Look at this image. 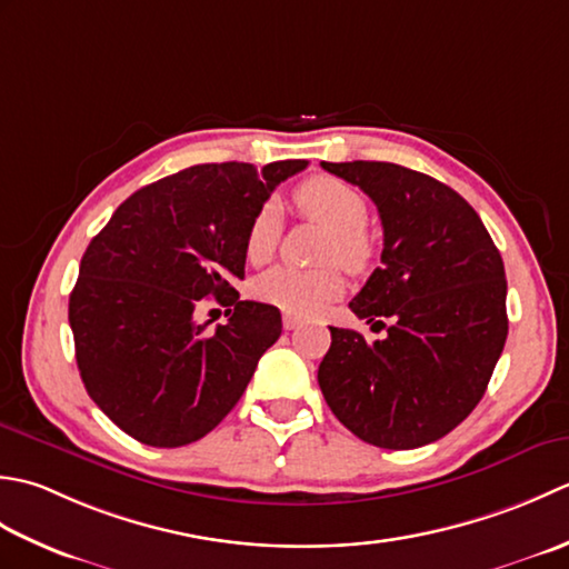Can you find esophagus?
Listing matches in <instances>:
<instances>
[{"instance_id":"34e87169","label":"esophagus","mask_w":569,"mask_h":569,"mask_svg":"<svg viewBox=\"0 0 569 569\" xmlns=\"http://www.w3.org/2000/svg\"><path fill=\"white\" fill-rule=\"evenodd\" d=\"M282 323H284V329H287V331H295V329L299 327V323H301V321H299L297 317H292V315H284Z\"/></svg>"}]
</instances>
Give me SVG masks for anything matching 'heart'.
I'll use <instances>...</instances> for the list:
<instances>
[{
    "label": "heart",
    "instance_id": "heart-1",
    "mask_svg": "<svg viewBox=\"0 0 569 569\" xmlns=\"http://www.w3.org/2000/svg\"><path fill=\"white\" fill-rule=\"evenodd\" d=\"M292 199L301 213L333 230L329 260L341 262L351 272L368 268L373 260V240L366 233L368 201L361 191L333 177H311L299 183ZM280 228L282 216L274 203H264L254 211L246 230V258L250 264L272 260ZM254 295L284 315L317 317L343 295V277L336 268L317 272L274 268L254 282Z\"/></svg>",
    "mask_w": 569,
    "mask_h": 569
}]
</instances>
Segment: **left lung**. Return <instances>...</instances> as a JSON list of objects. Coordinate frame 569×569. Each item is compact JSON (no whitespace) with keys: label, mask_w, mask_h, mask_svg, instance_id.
<instances>
[{"label":"left lung","mask_w":569,"mask_h":569,"mask_svg":"<svg viewBox=\"0 0 569 569\" xmlns=\"http://www.w3.org/2000/svg\"><path fill=\"white\" fill-rule=\"evenodd\" d=\"M370 196L382 223L380 268L351 301L388 336L331 329L319 388L368 445L437 442L483 398L508 336L506 270L479 213L427 173L390 161H321Z\"/></svg>","instance_id":"obj_1"}]
</instances>
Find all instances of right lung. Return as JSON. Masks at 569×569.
Wrapping results in <instances>:
<instances>
[{"mask_svg":"<svg viewBox=\"0 0 569 569\" xmlns=\"http://www.w3.org/2000/svg\"><path fill=\"white\" fill-rule=\"evenodd\" d=\"M307 164L189 167L134 191L90 240L68 301L76 361L92 402L137 442L206 437L280 339V309L240 301L233 282L250 218ZM206 296L227 307L216 332L192 319Z\"/></svg>","mask_w":569,"mask_h":569,"instance_id":"obj_1","label":"right lung"}]
</instances>
